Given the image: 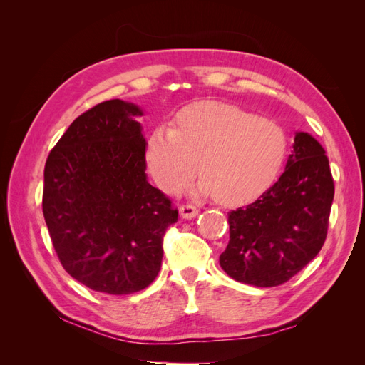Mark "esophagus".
<instances>
[{
    "label": "esophagus",
    "instance_id": "obj_1",
    "mask_svg": "<svg viewBox=\"0 0 365 365\" xmlns=\"http://www.w3.org/2000/svg\"><path fill=\"white\" fill-rule=\"evenodd\" d=\"M200 215V210L193 205H181L180 207V216L182 219H193Z\"/></svg>",
    "mask_w": 365,
    "mask_h": 365
}]
</instances>
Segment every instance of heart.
<instances>
[{
	"label": "heart",
	"mask_w": 365,
	"mask_h": 365,
	"mask_svg": "<svg viewBox=\"0 0 365 365\" xmlns=\"http://www.w3.org/2000/svg\"><path fill=\"white\" fill-rule=\"evenodd\" d=\"M286 155L283 130L235 105L208 102L182 109L173 126L146 141L148 172L163 192L176 193L197 172L196 192L222 205H242L269 189Z\"/></svg>",
	"instance_id": "b5f03b06"
}]
</instances>
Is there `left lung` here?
Returning <instances> with one entry per match:
<instances>
[{
	"label": "left lung",
	"instance_id": "1",
	"mask_svg": "<svg viewBox=\"0 0 365 365\" xmlns=\"http://www.w3.org/2000/svg\"><path fill=\"white\" fill-rule=\"evenodd\" d=\"M334 192L326 150L311 134L295 132L279 181L257 201L228 213L230 242L220 268L257 288L288 282L322 250Z\"/></svg>",
	"mask_w": 365,
	"mask_h": 365
}]
</instances>
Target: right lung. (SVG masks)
<instances>
[{
  "label": "right lung",
  "mask_w": 365,
  "mask_h": 365,
  "mask_svg": "<svg viewBox=\"0 0 365 365\" xmlns=\"http://www.w3.org/2000/svg\"><path fill=\"white\" fill-rule=\"evenodd\" d=\"M130 102L77 117L43 169L42 212L63 269L88 288L134 294L155 280L178 212L146 175V138Z\"/></svg>",
  "instance_id": "right-lung-1"
}]
</instances>
